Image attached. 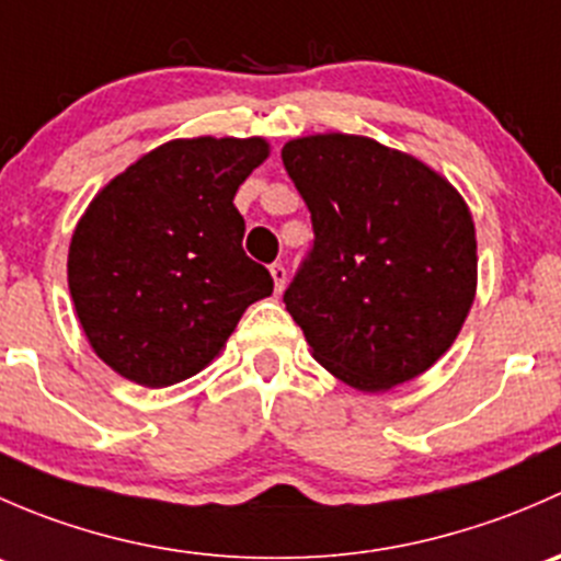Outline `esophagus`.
I'll use <instances>...</instances> for the list:
<instances>
[{"label":"esophagus","instance_id":"esophagus-1","mask_svg":"<svg viewBox=\"0 0 561 561\" xmlns=\"http://www.w3.org/2000/svg\"><path fill=\"white\" fill-rule=\"evenodd\" d=\"M271 276H274V287L276 293L285 290V282H287V268L282 263H271Z\"/></svg>","mask_w":561,"mask_h":561}]
</instances>
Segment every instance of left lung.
<instances>
[{
	"instance_id": "8db88e82",
	"label": "left lung",
	"mask_w": 561,
	"mask_h": 561,
	"mask_svg": "<svg viewBox=\"0 0 561 561\" xmlns=\"http://www.w3.org/2000/svg\"><path fill=\"white\" fill-rule=\"evenodd\" d=\"M282 162L314 230L282 301L314 358L369 393L426 371L474 298L467 203L415 157L358 135L290 140Z\"/></svg>"
}]
</instances>
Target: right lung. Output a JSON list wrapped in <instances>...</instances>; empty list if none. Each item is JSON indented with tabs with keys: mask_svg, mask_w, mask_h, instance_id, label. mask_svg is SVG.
<instances>
[{
	"mask_svg": "<svg viewBox=\"0 0 561 561\" xmlns=\"http://www.w3.org/2000/svg\"><path fill=\"white\" fill-rule=\"evenodd\" d=\"M268 157L260 138L171 140L111 181L78 222L70 296L94 353L165 388L222 350L249 304L274 293L247 257L233 197Z\"/></svg>",
	"mask_w": 561,
	"mask_h": 561,
	"instance_id": "right-lung-1",
	"label": "right lung"
}]
</instances>
